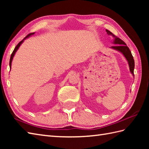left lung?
<instances>
[{
  "label": "left lung",
  "instance_id": "1",
  "mask_svg": "<svg viewBox=\"0 0 149 149\" xmlns=\"http://www.w3.org/2000/svg\"><path fill=\"white\" fill-rule=\"evenodd\" d=\"M107 34L109 36H112L114 38L113 43L115 44L116 45H114L111 47V48H112L115 50H118V51L121 52L122 54L124 56L125 58L127 59L128 61L129 66V69H130V72L131 74L134 76V60L133 58V56H132L131 50H129V47L126 45V43L123 42V40L120 39L119 38L116 36L115 35L110 32L108 30H106Z\"/></svg>",
  "mask_w": 149,
  "mask_h": 149
}]
</instances>
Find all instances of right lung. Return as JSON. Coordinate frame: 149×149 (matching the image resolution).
<instances>
[{
    "label": "right lung",
    "instance_id": "1",
    "mask_svg": "<svg viewBox=\"0 0 149 149\" xmlns=\"http://www.w3.org/2000/svg\"><path fill=\"white\" fill-rule=\"evenodd\" d=\"M34 34V33H30V34H28V35H27V36H26L20 42H19L18 43V45L16 46V47L15 48V49H14V50L13 51V52H12V54H11V58H10V60H9V66H10V68H11V62H12V60H13V57H14V56H15V53H16V52L17 51V50L18 49V48H19V47H20V45H21V44L23 43V42H24V40H26V38H29L30 36H31V35H33V34Z\"/></svg>",
    "mask_w": 149,
    "mask_h": 149
}]
</instances>
